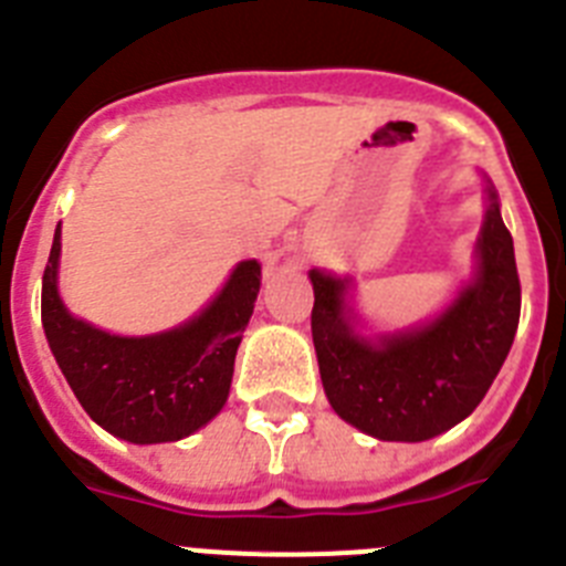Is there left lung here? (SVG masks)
<instances>
[{
	"instance_id": "8db88e82",
	"label": "left lung",
	"mask_w": 566,
	"mask_h": 566,
	"mask_svg": "<svg viewBox=\"0 0 566 566\" xmlns=\"http://www.w3.org/2000/svg\"><path fill=\"white\" fill-rule=\"evenodd\" d=\"M476 254V277L437 319L377 339L354 332L348 280L308 272L319 377L345 422L382 442H424L476 411L507 359L522 312L513 238L490 184Z\"/></svg>"
}]
</instances>
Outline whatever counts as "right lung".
I'll list each match as a JSON object with an SVG mask.
<instances>
[{
  "label": "right lung",
  "instance_id": "obj_1",
  "mask_svg": "<svg viewBox=\"0 0 566 566\" xmlns=\"http://www.w3.org/2000/svg\"><path fill=\"white\" fill-rule=\"evenodd\" d=\"M62 227L42 277V326L64 379L93 422L133 444L178 442L221 413L234 354L254 312L260 263L243 260L221 294L184 326L118 337L73 317L59 297Z\"/></svg>",
  "mask_w": 566,
  "mask_h": 566
}]
</instances>
